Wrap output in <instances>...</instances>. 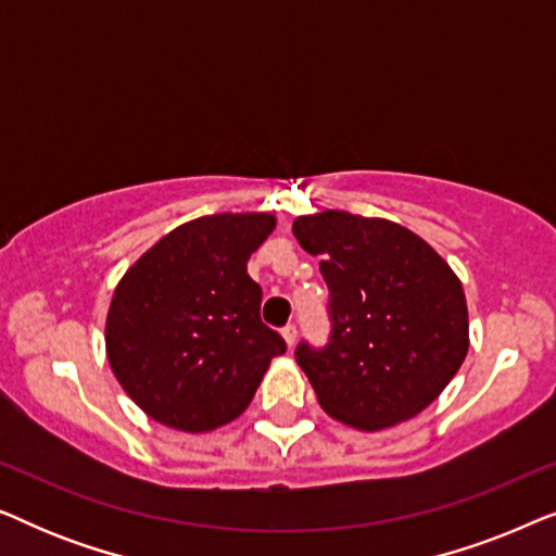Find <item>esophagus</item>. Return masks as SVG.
<instances>
[{
    "label": "esophagus",
    "instance_id": "obj_1",
    "mask_svg": "<svg viewBox=\"0 0 556 556\" xmlns=\"http://www.w3.org/2000/svg\"><path fill=\"white\" fill-rule=\"evenodd\" d=\"M280 333H283L288 346H295V339H299V329H295V324L283 326V331H280Z\"/></svg>",
    "mask_w": 556,
    "mask_h": 556
}]
</instances>
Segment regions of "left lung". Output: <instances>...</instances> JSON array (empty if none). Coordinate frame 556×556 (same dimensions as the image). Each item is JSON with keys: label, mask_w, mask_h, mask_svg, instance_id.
<instances>
[{"label": "left lung", "mask_w": 556, "mask_h": 556, "mask_svg": "<svg viewBox=\"0 0 556 556\" xmlns=\"http://www.w3.org/2000/svg\"><path fill=\"white\" fill-rule=\"evenodd\" d=\"M293 235L321 257L329 286V344L295 349L318 405L367 432L420 415L468 354L466 293L451 265L382 217L326 210L295 217Z\"/></svg>", "instance_id": "8db88e82"}]
</instances>
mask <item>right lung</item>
I'll return each instance as SVG.
<instances>
[{
    "instance_id": "add662e5",
    "label": "right lung",
    "mask_w": 556,
    "mask_h": 556,
    "mask_svg": "<svg viewBox=\"0 0 556 556\" xmlns=\"http://www.w3.org/2000/svg\"><path fill=\"white\" fill-rule=\"evenodd\" d=\"M276 227L268 212H223L179 225L113 291L105 354L151 420L210 432L245 413L273 356L286 352L261 321L263 291L248 261Z\"/></svg>"
}]
</instances>
